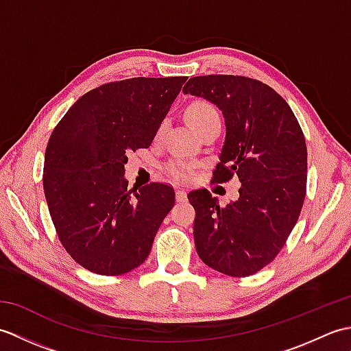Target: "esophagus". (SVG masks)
I'll return each mask as SVG.
<instances>
[{"label":"esophagus","mask_w":351,"mask_h":351,"mask_svg":"<svg viewBox=\"0 0 351 351\" xmlns=\"http://www.w3.org/2000/svg\"><path fill=\"white\" fill-rule=\"evenodd\" d=\"M187 200V191L176 190V202H185Z\"/></svg>","instance_id":"obj_1"}]
</instances>
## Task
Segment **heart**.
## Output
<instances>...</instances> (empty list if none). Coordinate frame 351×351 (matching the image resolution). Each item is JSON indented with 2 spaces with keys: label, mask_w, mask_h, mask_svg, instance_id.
<instances>
[{
  "label": "heart",
  "mask_w": 351,
  "mask_h": 351,
  "mask_svg": "<svg viewBox=\"0 0 351 351\" xmlns=\"http://www.w3.org/2000/svg\"><path fill=\"white\" fill-rule=\"evenodd\" d=\"M185 119L187 122L195 128L197 132L205 130L206 126L213 123H220V113L211 102L205 99H196L191 101L187 108H185ZM164 130V123L160 125L158 131H156V137L161 136ZM167 173L176 181H190L193 178V164L181 160H173L167 164Z\"/></svg>",
  "instance_id": "1"
}]
</instances>
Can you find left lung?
Here are the masks:
<instances>
[{"label": "left lung", "instance_id": "8db88e82", "mask_svg": "<svg viewBox=\"0 0 351 351\" xmlns=\"http://www.w3.org/2000/svg\"><path fill=\"white\" fill-rule=\"evenodd\" d=\"M185 95L217 106L226 138L213 182L237 175L240 197L219 205L206 189L189 193L199 258L223 274L245 278L285 245L306 195L308 151L287 101L270 86L240 75L193 77Z\"/></svg>", "mask_w": 351, "mask_h": 351}]
</instances>
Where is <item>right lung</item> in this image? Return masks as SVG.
Masks as SVG:
<instances>
[{"label":"right lung","mask_w":351,"mask_h":351,"mask_svg":"<svg viewBox=\"0 0 351 351\" xmlns=\"http://www.w3.org/2000/svg\"><path fill=\"white\" fill-rule=\"evenodd\" d=\"M185 81L138 77L102 84L81 96L52 131L45 197L58 240L88 271L128 273L151 253L175 191L160 182L130 191L126 154L151 146Z\"/></svg>","instance_id":"obj_1"}]
</instances>
